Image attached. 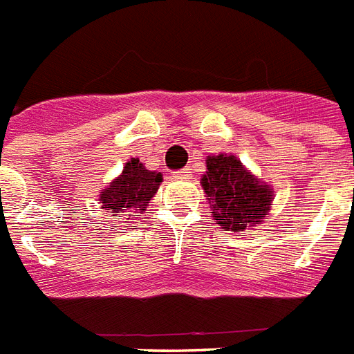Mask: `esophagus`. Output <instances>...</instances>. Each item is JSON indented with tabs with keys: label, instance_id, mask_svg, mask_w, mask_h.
<instances>
[{
	"label": "esophagus",
	"instance_id": "1",
	"mask_svg": "<svg viewBox=\"0 0 354 354\" xmlns=\"http://www.w3.org/2000/svg\"><path fill=\"white\" fill-rule=\"evenodd\" d=\"M188 174H190V171H188V168H185V169H180V171H175V177H188Z\"/></svg>",
	"mask_w": 354,
	"mask_h": 354
}]
</instances>
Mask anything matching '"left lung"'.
Returning <instances> with one entry per match:
<instances>
[{
  "mask_svg": "<svg viewBox=\"0 0 354 354\" xmlns=\"http://www.w3.org/2000/svg\"><path fill=\"white\" fill-rule=\"evenodd\" d=\"M206 169L201 185L221 228L243 232L267 217L272 188L245 169L236 155H212L206 159Z\"/></svg>",
  "mask_w": 354,
  "mask_h": 354,
  "instance_id": "1",
  "label": "left lung"
}]
</instances>
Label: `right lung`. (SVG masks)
<instances>
[{
	"label": "right lung",
	"mask_w": 354,
	"mask_h": 354,
	"mask_svg": "<svg viewBox=\"0 0 354 354\" xmlns=\"http://www.w3.org/2000/svg\"><path fill=\"white\" fill-rule=\"evenodd\" d=\"M160 183L162 175L146 169L138 159H131L124 166L122 175L100 192L102 208L117 219L129 210H146Z\"/></svg>",
	"instance_id": "1"
}]
</instances>
